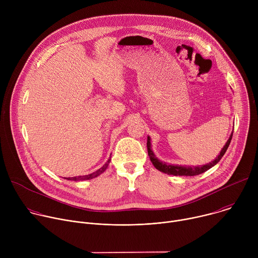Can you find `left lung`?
Returning a JSON list of instances; mask_svg holds the SVG:
<instances>
[{
	"label": "left lung",
	"mask_w": 258,
	"mask_h": 258,
	"mask_svg": "<svg viewBox=\"0 0 258 258\" xmlns=\"http://www.w3.org/2000/svg\"><path fill=\"white\" fill-rule=\"evenodd\" d=\"M233 137V133L231 134L228 142L226 143V145L224 146L223 150L220 151L219 155L211 162L205 164V165H201V166H181V165H171V164H167L165 162L160 161L159 159H157V157L154 155L152 149H151V143H150V138L148 137L147 139V149H148V155L150 157L151 162L153 163V165L156 167V169L167 173V174H173V175H183V176H193V175H198L200 173H203L204 171L208 170L209 168H211L212 166H214L220 159L223 158V156L225 155L227 149L229 148L231 140Z\"/></svg>",
	"instance_id": "8db88e82"
}]
</instances>
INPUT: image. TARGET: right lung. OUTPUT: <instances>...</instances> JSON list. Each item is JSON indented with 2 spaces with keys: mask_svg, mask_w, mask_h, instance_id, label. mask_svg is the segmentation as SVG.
Masks as SVG:
<instances>
[{
  "mask_svg": "<svg viewBox=\"0 0 258 258\" xmlns=\"http://www.w3.org/2000/svg\"><path fill=\"white\" fill-rule=\"evenodd\" d=\"M109 162H110V159L100 168V169H98V170H96L95 172H92V173H90V174H87V175H80V176H73V177H68V178H66V179H69V180H84V179H91V178H94V177H96V176H98L99 174H101L102 172H104L105 171V169L107 168V166H108V164H109Z\"/></svg>",
  "mask_w": 258,
  "mask_h": 258,
  "instance_id": "obj_1",
  "label": "right lung"
}]
</instances>
